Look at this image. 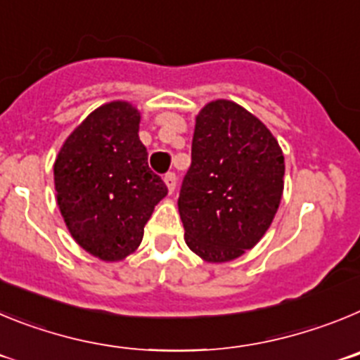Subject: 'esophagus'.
Here are the masks:
<instances>
[{
	"instance_id": "34e87169",
	"label": "esophagus",
	"mask_w": 360,
	"mask_h": 360,
	"mask_svg": "<svg viewBox=\"0 0 360 360\" xmlns=\"http://www.w3.org/2000/svg\"><path fill=\"white\" fill-rule=\"evenodd\" d=\"M164 182H165V186H167V189H169V193H173V191L176 189V174H174L173 171L165 173L164 174Z\"/></svg>"
}]
</instances>
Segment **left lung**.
Wrapping results in <instances>:
<instances>
[{"label": "left lung", "mask_w": 360, "mask_h": 360, "mask_svg": "<svg viewBox=\"0 0 360 360\" xmlns=\"http://www.w3.org/2000/svg\"><path fill=\"white\" fill-rule=\"evenodd\" d=\"M283 176L285 157L265 124L236 103H209L178 196L189 249L211 263L252 249L274 219Z\"/></svg>", "instance_id": "left-lung-1"}]
</instances>
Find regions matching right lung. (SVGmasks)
<instances>
[{
    "instance_id": "obj_1",
    "label": "right lung",
    "mask_w": 360,
    "mask_h": 360,
    "mask_svg": "<svg viewBox=\"0 0 360 360\" xmlns=\"http://www.w3.org/2000/svg\"><path fill=\"white\" fill-rule=\"evenodd\" d=\"M139 122L131 104H104L66 139L53 164L66 227L104 262L124 259L141 245L153 209L167 195L164 180L149 169Z\"/></svg>"
}]
</instances>
